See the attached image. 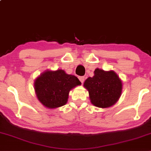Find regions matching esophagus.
Segmentation results:
<instances>
[{
	"instance_id": "34e87169",
	"label": "esophagus",
	"mask_w": 151,
	"mask_h": 151,
	"mask_svg": "<svg viewBox=\"0 0 151 151\" xmlns=\"http://www.w3.org/2000/svg\"><path fill=\"white\" fill-rule=\"evenodd\" d=\"M79 79L81 83H83L84 81V80H85V77H79Z\"/></svg>"
}]
</instances>
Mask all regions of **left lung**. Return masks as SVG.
Masks as SVG:
<instances>
[{
	"instance_id": "1",
	"label": "left lung",
	"mask_w": 151,
	"mask_h": 151,
	"mask_svg": "<svg viewBox=\"0 0 151 151\" xmlns=\"http://www.w3.org/2000/svg\"><path fill=\"white\" fill-rule=\"evenodd\" d=\"M84 86L89 91L91 102L95 106L107 108L118 101L122 90L121 79L114 71L96 69L94 76L89 77Z\"/></svg>"
}]
</instances>
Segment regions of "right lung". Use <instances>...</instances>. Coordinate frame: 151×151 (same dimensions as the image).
Masks as SVG:
<instances>
[{"instance_id":"obj_1","label":"right lung","mask_w":151,"mask_h":151,"mask_svg":"<svg viewBox=\"0 0 151 151\" xmlns=\"http://www.w3.org/2000/svg\"><path fill=\"white\" fill-rule=\"evenodd\" d=\"M80 84L77 77L62 70L46 71L35 81V90L38 100L45 106L55 109L65 105L70 90Z\"/></svg>"}]
</instances>
